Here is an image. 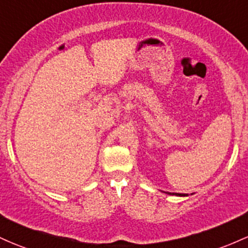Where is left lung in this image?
Returning <instances> with one entry per match:
<instances>
[{
    "label": "left lung",
    "mask_w": 248,
    "mask_h": 248,
    "mask_svg": "<svg viewBox=\"0 0 248 248\" xmlns=\"http://www.w3.org/2000/svg\"><path fill=\"white\" fill-rule=\"evenodd\" d=\"M166 193H168V192H166ZM168 194H172V193H168ZM174 194V193H173ZM174 195H179V197H185V195H187V194H179V193H175V194Z\"/></svg>",
    "instance_id": "left-lung-1"
}]
</instances>
